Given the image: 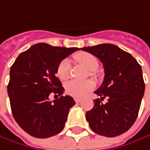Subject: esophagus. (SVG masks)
I'll return each instance as SVG.
<instances>
[{
	"label": "esophagus",
	"instance_id": "esophagus-1",
	"mask_svg": "<svg viewBox=\"0 0 150 150\" xmlns=\"http://www.w3.org/2000/svg\"><path fill=\"white\" fill-rule=\"evenodd\" d=\"M74 100H75V101L76 103H79V102H81V98H77V97H75Z\"/></svg>",
	"mask_w": 150,
	"mask_h": 150
}]
</instances>
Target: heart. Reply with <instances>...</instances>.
Instances as JSON below:
<instances>
[{"instance_id":"obj_1","label":"heart","mask_w":150,"mask_h":150,"mask_svg":"<svg viewBox=\"0 0 150 150\" xmlns=\"http://www.w3.org/2000/svg\"><path fill=\"white\" fill-rule=\"evenodd\" d=\"M74 58L77 62L83 65L86 69L91 71L97 69L99 66V61L97 57L88 52H79L74 56ZM69 71H70V64L68 60H62L59 63L57 67V75L58 77L64 81L69 77ZM95 87V83L91 81H70L65 85V91L68 94L74 96V97H82L84 96L89 91L93 90Z\"/></svg>"}]
</instances>
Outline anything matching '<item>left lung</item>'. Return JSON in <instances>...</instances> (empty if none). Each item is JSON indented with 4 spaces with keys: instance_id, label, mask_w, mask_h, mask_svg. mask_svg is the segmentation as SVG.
I'll list each match as a JSON object with an SVG mask.
<instances>
[{
    "instance_id": "obj_1",
    "label": "left lung",
    "mask_w": 150,
    "mask_h": 150,
    "mask_svg": "<svg viewBox=\"0 0 150 150\" xmlns=\"http://www.w3.org/2000/svg\"><path fill=\"white\" fill-rule=\"evenodd\" d=\"M103 63L105 77L94 93L100 99L87 112L86 118L92 130L100 136L114 137L133 125L140 109L145 84L141 65L128 52L112 44L81 48Z\"/></svg>"
}]
</instances>
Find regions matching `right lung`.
I'll return each instance as SVG.
<instances>
[{
    "mask_svg": "<svg viewBox=\"0 0 150 150\" xmlns=\"http://www.w3.org/2000/svg\"><path fill=\"white\" fill-rule=\"evenodd\" d=\"M78 50L39 43L21 53L12 65L7 85L11 110L15 121L29 135L47 138L64 128L75 100L66 95L50 101L49 96L63 93L62 82L56 76L57 67Z\"/></svg>",
    "mask_w": 150,
    "mask_h": 150,
    "instance_id": "1",
    "label": "right lung"
}]
</instances>
